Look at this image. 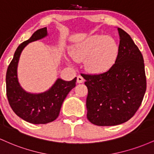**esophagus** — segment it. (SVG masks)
<instances>
[{
    "label": "esophagus",
    "mask_w": 154,
    "mask_h": 154,
    "mask_svg": "<svg viewBox=\"0 0 154 154\" xmlns=\"http://www.w3.org/2000/svg\"><path fill=\"white\" fill-rule=\"evenodd\" d=\"M84 82V78H83L82 75H78L77 76V83H83Z\"/></svg>",
    "instance_id": "obj_1"
}]
</instances>
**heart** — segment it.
<instances>
[{
	"label": "heart",
	"mask_w": 154,
	"mask_h": 154,
	"mask_svg": "<svg viewBox=\"0 0 154 154\" xmlns=\"http://www.w3.org/2000/svg\"><path fill=\"white\" fill-rule=\"evenodd\" d=\"M118 45L112 38L95 35L75 45L72 57L76 62L85 61L86 68L92 73H101L113 66L118 55Z\"/></svg>",
	"instance_id": "1"
}]
</instances>
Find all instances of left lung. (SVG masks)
Segmentation results:
<instances>
[{"instance_id":"obj_1","label":"left lung","mask_w":154,"mask_h":154,"mask_svg":"<svg viewBox=\"0 0 154 154\" xmlns=\"http://www.w3.org/2000/svg\"><path fill=\"white\" fill-rule=\"evenodd\" d=\"M116 60L102 73L83 74L87 86V119L97 126H115L129 120L140 106L146 91L144 60L127 32L118 28Z\"/></svg>"}]
</instances>
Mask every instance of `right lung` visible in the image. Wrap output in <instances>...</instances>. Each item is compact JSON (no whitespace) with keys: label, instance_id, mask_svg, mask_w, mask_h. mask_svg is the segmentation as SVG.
Wrapping results in <instances>:
<instances>
[{"label":"right lung","instance_id":"right-lung-1","mask_svg":"<svg viewBox=\"0 0 154 154\" xmlns=\"http://www.w3.org/2000/svg\"><path fill=\"white\" fill-rule=\"evenodd\" d=\"M46 35L47 28L44 27L22 43L15 51L6 75V95L11 109L19 117L34 124H47L57 118L64 100L76 82V78L70 82L58 79L49 90L40 94L28 93L20 86L17 79V65L22 51L29 43Z\"/></svg>","mask_w":154,"mask_h":154}]
</instances>
